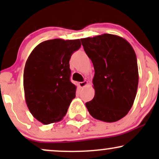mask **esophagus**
Returning a JSON list of instances; mask_svg holds the SVG:
<instances>
[{"instance_id": "esophagus-1", "label": "esophagus", "mask_w": 159, "mask_h": 159, "mask_svg": "<svg viewBox=\"0 0 159 159\" xmlns=\"http://www.w3.org/2000/svg\"><path fill=\"white\" fill-rule=\"evenodd\" d=\"M78 85H79L80 87H84L85 86L87 85V81L79 82V83H78Z\"/></svg>"}]
</instances>
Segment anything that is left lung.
Wrapping results in <instances>:
<instances>
[{
  "instance_id": "left-lung-1",
  "label": "left lung",
  "mask_w": 159,
  "mask_h": 159,
  "mask_svg": "<svg viewBox=\"0 0 159 159\" xmlns=\"http://www.w3.org/2000/svg\"><path fill=\"white\" fill-rule=\"evenodd\" d=\"M81 41L95 70V96L86 107L95 119L118 121L132 108L137 94L139 77L135 52L129 42L113 34Z\"/></svg>"
}]
</instances>
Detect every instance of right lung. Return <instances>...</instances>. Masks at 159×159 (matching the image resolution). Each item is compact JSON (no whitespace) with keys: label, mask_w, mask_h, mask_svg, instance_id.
<instances>
[{"label":"right lung","mask_w":159,"mask_h":159,"mask_svg":"<svg viewBox=\"0 0 159 159\" xmlns=\"http://www.w3.org/2000/svg\"><path fill=\"white\" fill-rule=\"evenodd\" d=\"M81 45L80 39L47 40L27 58L23 75L25 101L40 123L47 125L61 120L75 97L69 60Z\"/></svg>","instance_id":"right-lung-1"}]
</instances>
